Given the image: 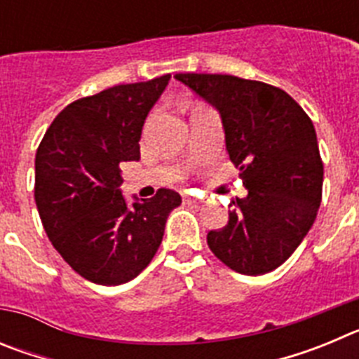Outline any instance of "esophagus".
<instances>
[{
	"label": "esophagus",
	"mask_w": 359,
	"mask_h": 359,
	"mask_svg": "<svg viewBox=\"0 0 359 359\" xmlns=\"http://www.w3.org/2000/svg\"><path fill=\"white\" fill-rule=\"evenodd\" d=\"M183 203H185V205H190V207H199V205H201V201H199V199L189 198V196H187V198H183Z\"/></svg>",
	"instance_id": "obj_1"
}]
</instances>
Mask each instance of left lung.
Listing matches in <instances>:
<instances>
[{
  "label": "left lung",
  "instance_id": "8db88e82",
  "mask_svg": "<svg viewBox=\"0 0 359 359\" xmlns=\"http://www.w3.org/2000/svg\"><path fill=\"white\" fill-rule=\"evenodd\" d=\"M174 79L219 111L226 151L248 190L233 201L226 226L208 231V248L237 273L273 271L307 236L322 201L315 126L275 86L217 73Z\"/></svg>",
  "mask_w": 359,
  "mask_h": 359
}]
</instances>
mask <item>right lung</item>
Instances as JSON below:
<instances>
[{"mask_svg":"<svg viewBox=\"0 0 359 359\" xmlns=\"http://www.w3.org/2000/svg\"><path fill=\"white\" fill-rule=\"evenodd\" d=\"M170 75L79 98L55 116L36 152V205L53 248L86 280L118 286L156 255L182 196L160 189L128 205L122 161L140 160V136Z\"/></svg>","mask_w":359,"mask_h":359,"instance_id":"add662e5","label":"right lung"}]
</instances>
